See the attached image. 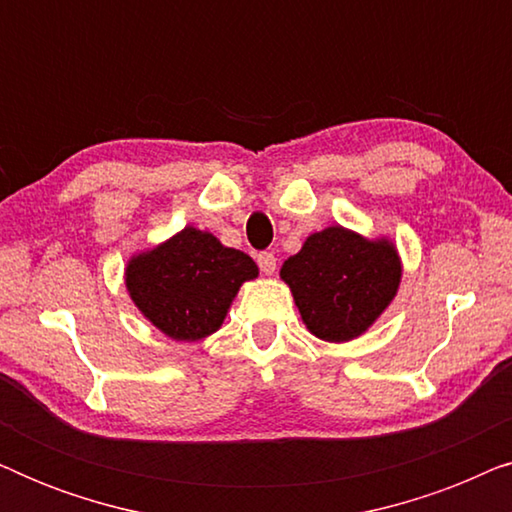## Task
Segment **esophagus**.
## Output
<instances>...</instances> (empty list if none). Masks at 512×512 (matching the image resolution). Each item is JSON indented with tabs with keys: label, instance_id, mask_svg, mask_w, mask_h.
I'll list each match as a JSON object with an SVG mask.
<instances>
[{
	"label": "esophagus",
	"instance_id": "1",
	"mask_svg": "<svg viewBox=\"0 0 512 512\" xmlns=\"http://www.w3.org/2000/svg\"><path fill=\"white\" fill-rule=\"evenodd\" d=\"M256 263H258V268H261L263 275H272V272L277 270V258L272 251H261V254L256 256Z\"/></svg>",
	"mask_w": 512,
	"mask_h": 512
}]
</instances>
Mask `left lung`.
Masks as SVG:
<instances>
[{
    "mask_svg": "<svg viewBox=\"0 0 512 512\" xmlns=\"http://www.w3.org/2000/svg\"><path fill=\"white\" fill-rule=\"evenodd\" d=\"M305 326L321 340L347 342L384 312L401 282L394 244L370 242L340 226L305 240L282 265Z\"/></svg>",
    "mask_w": 512,
    "mask_h": 512,
    "instance_id": "1",
    "label": "left lung"
}]
</instances>
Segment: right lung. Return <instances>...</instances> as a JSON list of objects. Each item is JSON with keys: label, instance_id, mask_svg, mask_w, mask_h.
I'll use <instances>...</instances> for the list:
<instances>
[{"label": "right lung", "instance_id": "add662e5", "mask_svg": "<svg viewBox=\"0 0 512 512\" xmlns=\"http://www.w3.org/2000/svg\"><path fill=\"white\" fill-rule=\"evenodd\" d=\"M258 275L244 251L214 235L184 228L125 270L130 298L153 326L174 340H200L223 324L242 282Z\"/></svg>", "mask_w": 512, "mask_h": 512}]
</instances>
